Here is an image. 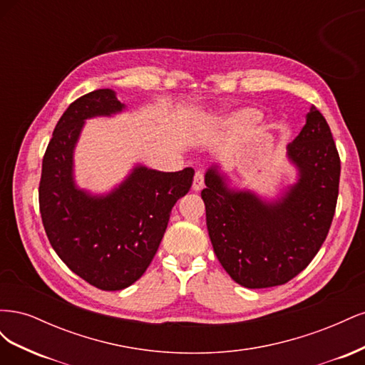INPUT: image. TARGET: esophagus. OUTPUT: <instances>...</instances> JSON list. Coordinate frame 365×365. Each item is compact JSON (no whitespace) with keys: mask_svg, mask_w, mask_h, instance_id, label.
Returning a JSON list of instances; mask_svg holds the SVG:
<instances>
[{"mask_svg":"<svg viewBox=\"0 0 365 365\" xmlns=\"http://www.w3.org/2000/svg\"><path fill=\"white\" fill-rule=\"evenodd\" d=\"M192 187H193V190H196V192H200V190L202 189V187H204V173H202L201 170H197V172L195 173V178H193Z\"/></svg>","mask_w":365,"mask_h":365,"instance_id":"1","label":"esophagus"}]
</instances>
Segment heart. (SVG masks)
I'll list each match as a JSON object with an SVG mask.
<instances>
[{
	"mask_svg": "<svg viewBox=\"0 0 365 365\" xmlns=\"http://www.w3.org/2000/svg\"><path fill=\"white\" fill-rule=\"evenodd\" d=\"M257 120H259V113L254 111V109H244V111H240L233 117V121L236 125H251V123H256Z\"/></svg>",
	"mask_w": 365,
	"mask_h": 365,
	"instance_id": "1",
	"label": "heart"
}]
</instances>
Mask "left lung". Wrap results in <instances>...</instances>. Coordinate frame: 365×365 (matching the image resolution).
<instances>
[{"instance_id":"left-lung-1","label":"left lung","mask_w":365,"mask_h":365,"mask_svg":"<svg viewBox=\"0 0 365 365\" xmlns=\"http://www.w3.org/2000/svg\"><path fill=\"white\" fill-rule=\"evenodd\" d=\"M288 157L298 181L274 204L228 189L215 168L205 173L201 197L215 254L230 277L250 289L284 284L300 274L322 248L335 215L341 161L314 105L288 145Z\"/></svg>"}]
</instances>
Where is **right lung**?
Segmentation results:
<instances>
[{
    "mask_svg": "<svg viewBox=\"0 0 365 365\" xmlns=\"http://www.w3.org/2000/svg\"><path fill=\"white\" fill-rule=\"evenodd\" d=\"M125 108L113 90L74 101L59 118L42 160L39 210L53 250L102 291L137 282L160 247L175 202L190 190L195 170L158 172L137 165L117 189L91 196L73 180V150L83 121Z\"/></svg>",
    "mask_w": 365,
    "mask_h": 365,
    "instance_id": "obj_1",
    "label": "right lung"
}]
</instances>
